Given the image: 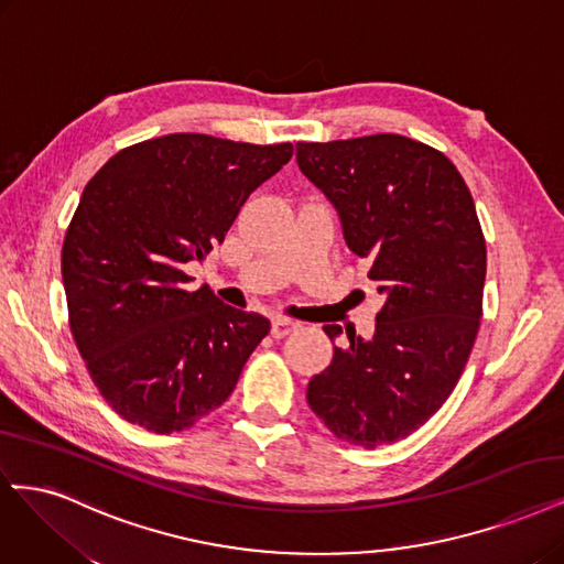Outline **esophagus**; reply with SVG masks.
<instances>
[{"mask_svg":"<svg viewBox=\"0 0 564 564\" xmlns=\"http://www.w3.org/2000/svg\"><path fill=\"white\" fill-rule=\"evenodd\" d=\"M299 324L294 322V319H289V317H275L273 319V324H270V334H273V338H284V336H289L291 332H294Z\"/></svg>","mask_w":564,"mask_h":564,"instance_id":"esophagus-1","label":"esophagus"}]
</instances>
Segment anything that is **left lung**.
I'll list each match as a JSON object with an SVG mask.
<instances>
[{
    "mask_svg": "<svg viewBox=\"0 0 564 564\" xmlns=\"http://www.w3.org/2000/svg\"><path fill=\"white\" fill-rule=\"evenodd\" d=\"M296 161L338 209L384 305L376 336L347 334L307 384L334 436L378 448L405 438L455 390L482 317L488 251L474 198L438 149L403 134L299 142ZM328 338L340 326H324Z\"/></svg>",
    "mask_w": 564,
    "mask_h": 564,
    "instance_id": "obj_1",
    "label": "left lung"
}]
</instances>
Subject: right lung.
<instances>
[{"mask_svg": "<svg viewBox=\"0 0 564 564\" xmlns=\"http://www.w3.org/2000/svg\"><path fill=\"white\" fill-rule=\"evenodd\" d=\"M294 147L174 132L121 149L86 184L63 242L69 328L123 420L184 432L219 408L270 322L186 289L249 193Z\"/></svg>", "mask_w": 564, "mask_h": 564, "instance_id": "add662e5", "label": "right lung"}]
</instances>
